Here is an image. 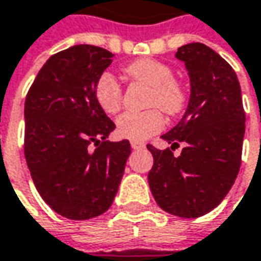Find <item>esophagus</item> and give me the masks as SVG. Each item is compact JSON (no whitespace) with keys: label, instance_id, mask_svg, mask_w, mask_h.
I'll use <instances>...</instances> for the list:
<instances>
[{"label":"esophagus","instance_id":"esophagus-1","mask_svg":"<svg viewBox=\"0 0 261 261\" xmlns=\"http://www.w3.org/2000/svg\"><path fill=\"white\" fill-rule=\"evenodd\" d=\"M130 144H131V147H133L134 150H137V149H143V147H144V143H143V142H136V140H133Z\"/></svg>","mask_w":261,"mask_h":261}]
</instances>
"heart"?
Masks as SVG:
<instances>
[{
  "instance_id": "obj_1",
  "label": "heart",
  "mask_w": 261,
  "mask_h": 261,
  "mask_svg": "<svg viewBox=\"0 0 261 261\" xmlns=\"http://www.w3.org/2000/svg\"><path fill=\"white\" fill-rule=\"evenodd\" d=\"M124 74L134 83L150 87L147 107L161 108L171 117L181 114L187 105V90L174 79V71L168 64L152 58H142L127 64ZM95 96L99 107L107 114H117L122 107V89L111 75L103 74L96 82ZM165 118L161 110L152 108L144 112H125L117 119V131L121 137L130 140H146L164 128Z\"/></svg>"
}]
</instances>
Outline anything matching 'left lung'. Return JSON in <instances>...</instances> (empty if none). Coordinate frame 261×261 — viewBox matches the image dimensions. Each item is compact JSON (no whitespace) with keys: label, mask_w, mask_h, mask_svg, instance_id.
<instances>
[{"label":"left lung","mask_w":261,"mask_h":261,"mask_svg":"<svg viewBox=\"0 0 261 261\" xmlns=\"http://www.w3.org/2000/svg\"><path fill=\"white\" fill-rule=\"evenodd\" d=\"M190 75L191 95L182 119L162 139L159 150L147 144L153 166L147 175L161 209L179 218H198L213 210L235 182L241 166L245 112L233 68L204 43L178 48ZM184 142L176 158L172 153Z\"/></svg>","instance_id":"1"}]
</instances>
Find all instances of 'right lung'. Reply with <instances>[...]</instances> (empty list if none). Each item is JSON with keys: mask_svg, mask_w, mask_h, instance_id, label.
I'll list each match as a JSON object with an SVG mask.
<instances>
[{"mask_svg": "<svg viewBox=\"0 0 261 261\" xmlns=\"http://www.w3.org/2000/svg\"><path fill=\"white\" fill-rule=\"evenodd\" d=\"M114 54L75 45L39 70L24 103V156L35 187L54 212L86 221L111 207L130 142H108L115 124L99 107L95 86ZM95 144V150L90 146Z\"/></svg>", "mask_w": 261, "mask_h": 261, "instance_id": "1", "label": "right lung"}]
</instances>
